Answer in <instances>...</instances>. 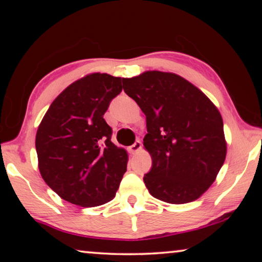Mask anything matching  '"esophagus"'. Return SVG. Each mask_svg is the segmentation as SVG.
<instances>
[{
    "instance_id": "34e87169",
    "label": "esophagus",
    "mask_w": 262,
    "mask_h": 262,
    "mask_svg": "<svg viewBox=\"0 0 262 262\" xmlns=\"http://www.w3.org/2000/svg\"><path fill=\"white\" fill-rule=\"evenodd\" d=\"M142 148V143H141V141H135V143L134 144H132L129 148H128V150H129V152L130 154H135V152H137L139 151V150Z\"/></svg>"
}]
</instances>
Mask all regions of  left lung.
Wrapping results in <instances>:
<instances>
[{
  "label": "left lung",
  "instance_id": "8db88e82",
  "mask_svg": "<svg viewBox=\"0 0 262 262\" xmlns=\"http://www.w3.org/2000/svg\"><path fill=\"white\" fill-rule=\"evenodd\" d=\"M122 83L147 119L143 144L152 164L143 181L149 193L173 205L196 200L214 183L227 156L219 110L172 73L145 72Z\"/></svg>",
  "mask_w": 262,
  "mask_h": 262
}]
</instances>
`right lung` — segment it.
I'll return each mask as SVG.
<instances>
[{"label":"right lung","instance_id":"add662e5","mask_svg":"<svg viewBox=\"0 0 262 262\" xmlns=\"http://www.w3.org/2000/svg\"><path fill=\"white\" fill-rule=\"evenodd\" d=\"M121 91L120 77L88 75L56 97L39 125V171L73 205L96 207L111 201L127 171L126 150L112 143V128L104 119Z\"/></svg>","mask_w":262,"mask_h":262}]
</instances>
